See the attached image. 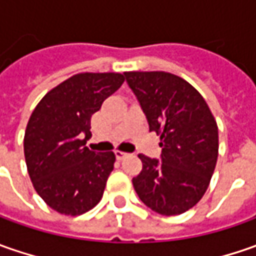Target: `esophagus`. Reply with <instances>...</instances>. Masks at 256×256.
I'll use <instances>...</instances> for the list:
<instances>
[{
  "label": "esophagus",
  "instance_id": "34e87169",
  "mask_svg": "<svg viewBox=\"0 0 256 256\" xmlns=\"http://www.w3.org/2000/svg\"><path fill=\"white\" fill-rule=\"evenodd\" d=\"M128 155H130V154L124 152V151H118V150L115 151V156H116L118 160H124V158H126Z\"/></svg>",
  "mask_w": 256,
  "mask_h": 256
}]
</instances>
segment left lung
<instances>
[{
  "instance_id": "left-lung-1",
  "label": "left lung",
  "mask_w": 256,
  "mask_h": 256,
  "mask_svg": "<svg viewBox=\"0 0 256 256\" xmlns=\"http://www.w3.org/2000/svg\"><path fill=\"white\" fill-rule=\"evenodd\" d=\"M150 125L160 135L161 161L140 154L132 178L140 200L161 215H180L204 196L218 160V126L202 95L164 71L125 72Z\"/></svg>"
}]
</instances>
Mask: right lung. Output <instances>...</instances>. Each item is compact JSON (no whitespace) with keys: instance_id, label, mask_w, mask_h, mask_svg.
Wrapping results in <instances>:
<instances>
[{"instance_id":"add662e5","label":"right lung","mask_w":256,"mask_h":256,"mask_svg":"<svg viewBox=\"0 0 256 256\" xmlns=\"http://www.w3.org/2000/svg\"><path fill=\"white\" fill-rule=\"evenodd\" d=\"M125 81L118 72H82L56 85L26 124L24 155L35 191L62 215H81L101 201L115 154L95 152L91 116Z\"/></svg>"}]
</instances>
